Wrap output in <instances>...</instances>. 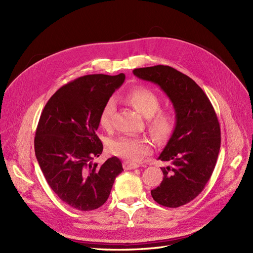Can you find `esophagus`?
Returning <instances> with one entry per match:
<instances>
[{
    "label": "esophagus",
    "instance_id": "obj_1",
    "mask_svg": "<svg viewBox=\"0 0 253 253\" xmlns=\"http://www.w3.org/2000/svg\"><path fill=\"white\" fill-rule=\"evenodd\" d=\"M137 168H138V166L134 165V164H129V163H125L124 164V169L125 170H134V169H137Z\"/></svg>",
    "mask_w": 253,
    "mask_h": 253
}]
</instances>
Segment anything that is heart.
<instances>
[{
	"label": "heart",
	"mask_w": 253,
	"mask_h": 253,
	"mask_svg": "<svg viewBox=\"0 0 253 253\" xmlns=\"http://www.w3.org/2000/svg\"><path fill=\"white\" fill-rule=\"evenodd\" d=\"M126 99L143 117L149 118L148 128L156 140H167L172 135L175 128L174 115L169 111L159 110L160 98L155 91L148 87L138 86L129 90L126 95ZM114 112L115 101L110 99L104 104L99 116V124L102 128H112ZM109 148L112 154L129 163H139L152 152V144L145 137L121 136L113 139Z\"/></svg>",
	"instance_id": "obj_1"
}]
</instances>
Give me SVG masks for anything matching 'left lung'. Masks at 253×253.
<instances>
[{
    "instance_id": "obj_1",
    "label": "left lung",
    "mask_w": 253,
    "mask_h": 253,
    "mask_svg": "<svg viewBox=\"0 0 253 253\" xmlns=\"http://www.w3.org/2000/svg\"><path fill=\"white\" fill-rule=\"evenodd\" d=\"M133 74L154 82L170 98L176 126L158 159L164 178L151 191L159 205L177 208L200 194L210 179L220 148L219 122L209 98L194 80L168 65L135 68Z\"/></svg>"
}]
</instances>
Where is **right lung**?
<instances>
[{"instance_id":"obj_1","label":"right lung","mask_w":253,"mask_h":253,"mask_svg":"<svg viewBox=\"0 0 253 253\" xmlns=\"http://www.w3.org/2000/svg\"><path fill=\"white\" fill-rule=\"evenodd\" d=\"M125 79V74L79 77L61 86L41 114L35 136L37 160L53 192L77 210L101 207L124 171L115 156L102 166L91 160L103 150L96 134L99 116Z\"/></svg>"}]
</instances>
